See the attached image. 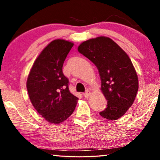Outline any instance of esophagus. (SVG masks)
Here are the masks:
<instances>
[{
  "label": "esophagus",
  "instance_id": "34e87169",
  "mask_svg": "<svg viewBox=\"0 0 160 160\" xmlns=\"http://www.w3.org/2000/svg\"><path fill=\"white\" fill-rule=\"evenodd\" d=\"M90 94H91V92L89 90H86L85 92L83 93V96L85 97H88L90 95Z\"/></svg>",
  "mask_w": 160,
  "mask_h": 160
}]
</instances>
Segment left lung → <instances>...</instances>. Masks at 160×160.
<instances>
[{
	"instance_id": "1",
	"label": "left lung",
	"mask_w": 160,
	"mask_h": 160,
	"mask_svg": "<svg viewBox=\"0 0 160 160\" xmlns=\"http://www.w3.org/2000/svg\"><path fill=\"white\" fill-rule=\"evenodd\" d=\"M78 49L98 69L101 90L107 100V108L100 116L117 120L132 106L138 90V78L131 59L109 37L87 40Z\"/></svg>"
}]
</instances>
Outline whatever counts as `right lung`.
Wrapping results in <instances>:
<instances>
[{
	"mask_svg": "<svg viewBox=\"0 0 160 160\" xmlns=\"http://www.w3.org/2000/svg\"><path fill=\"white\" fill-rule=\"evenodd\" d=\"M73 43L56 39L35 60L27 81L29 97L37 112L48 122L58 124L73 113L78 98L70 93L63 65Z\"/></svg>",
	"mask_w": 160,
	"mask_h": 160,
	"instance_id": "1",
	"label": "right lung"
}]
</instances>
